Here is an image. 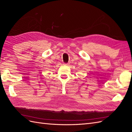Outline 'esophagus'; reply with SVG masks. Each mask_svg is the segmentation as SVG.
<instances>
[{
    "mask_svg": "<svg viewBox=\"0 0 132 132\" xmlns=\"http://www.w3.org/2000/svg\"><path fill=\"white\" fill-rule=\"evenodd\" d=\"M64 65H68V64H67V63H64Z\"/></svg>",
    "mask_w": 132,
    "mask_h": 132,
    "instance_id": "1",
    "label": "esophagus"
}]
</instances>
